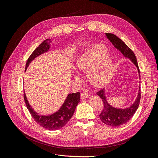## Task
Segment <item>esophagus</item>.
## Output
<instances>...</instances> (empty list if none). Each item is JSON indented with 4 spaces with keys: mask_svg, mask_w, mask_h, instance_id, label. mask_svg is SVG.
Returning <instances> with one entry per match:
<instances>
[{
    "mask_svg": "<svg viewBox=\"0 0 158 158\" xmlns=\"http://www.w3.org/2000/svg\"><path fill=\"white\" fill-rule=\"evenodd\" d=\"M89 96H90V94L86 92H83L81 93V95H80V97L82 99H86Z\"/></svg>",
    "mask_w": 158,
    "mask_h": 158,
    "instance_id": "obj_1",
    "label": "esophagus"
}]
</instances>
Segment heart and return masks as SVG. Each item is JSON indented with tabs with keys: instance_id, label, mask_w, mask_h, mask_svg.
I'll list each match as a JSON object with an SVG mask.
<instances>
[{
	"instance_id": "b5f03b06",
	"label": "heart",
	"mask_w": 158,
	"mask_h": 158,
	"mask_svg": "<svg viewBox=\"0 0 158 158\" xmlns=\"http://www.w3.org/2000/svg\"><path fill=\"white\" fill-rule=\"evenodd\" d=\"M75 69L78 73L89 72V78L92 83L103 84L111 77L113 70L111 55L105 51L103 45H94L81 55L75 62ZM76 78L78 79V77Z\"/></svg>"
}]
</instances>
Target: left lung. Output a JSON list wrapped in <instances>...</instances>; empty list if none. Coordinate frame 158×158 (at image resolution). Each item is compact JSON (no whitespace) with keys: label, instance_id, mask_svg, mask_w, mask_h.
Instances as JSON below:
<instances>
[{"label":"left lung","instance_id":"1","mask_svg":"<svg viewBox=\"0 0 158 158\" xmlns=\"http://www.w3.org/2000/svg\"><path fill=\"white\" fill-rule=\"evenodd\" d=\"M106 35L107 39L111 42L115 48L120 51L126 58L130 59L138 69V74H140V70L138 68L136 57L133 51L124 43L120 38L112 33H106ZM97 95L102 98L103 102V109L99 114L101 121L107 125L111 127H119L127 123L132 117L139 106L140 101V88L139 87L138 96L131 106L125 109L115 108L109 105L106 99L105 89L103 88L97 92Z\"/></svg>","mask_w":158,"mask_h":158}]
</instances>
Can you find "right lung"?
Returning <instances> with one entry per match:
<instances>
[{
    "instance_id": "obj_1",
    "label": "right lung",
    "mask_w": 158,
    "mask_h": 158,
    "mask_svg": "<svg viewBox=\"0 0 158 158\" xmlns=\"http://www.w3.org/2000/svg\"><path fill=\"white\" fill-rule=\"evenodd\" d=\"M48 41L49 42L51 41L50 39L45 40L32 52L26 62L25 71L33 59H35L39 55L48 51L50 48V45L47 42ZM23 98H24L28 111H30L34 121L40 126L47 130L55 131L63 128L73 117L75 109L80 101V93L77 92L69 94L61 107L56 112L49 115H41L36 113L28 102L25 92L23 94Z\"/></svg>"
}]
</instances>
